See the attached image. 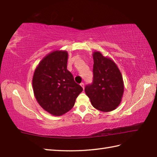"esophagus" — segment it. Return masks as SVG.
<instances>
[{
  "instance_id": "1",
  "label": "esophagus",
  "mask_w": 157,
  "mask_h": 157,
  "mask_svg": "<svg viewBox=\"0 0 157 157\" xmlns=\"http://www.w3.org/2000/svg\"><path fill=\"white\" fill-rule=\"evenodd\" d=\"M80 86H82L83 89H84V83H81V84H80Z\"/></svg>"
}]
</instances>
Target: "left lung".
<instances>
[{"instance_id":"8db88e82","label":"left lung","mask_w":157,"mask_h":157,"mask_svg":"<svg viewBox=\"0 0 157 157\" xmlns=\"http://www.w3.org/2000/svg\"><path fill=\"white\" fill-rule=\"evenodd\" d=\"M92 56L93 83L86 86L85 92L95 109L112 111L120 105L124 92L121 73L113 60L100 51H94Z\"/></svg>"}]
</instances>
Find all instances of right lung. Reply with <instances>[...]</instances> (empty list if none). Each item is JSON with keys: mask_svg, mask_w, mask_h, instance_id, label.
Instances as JSON below:
<instances>
[{"mask_svg": "<svg viewBox=\"0 0 157 157\" xmlns=\"http://www.w3.org/2000/svg\"><path fill=\"white\" fill-rule=\"evenodd\" d=\"M67 51H53L41 60L33 75L32 87L36 101L54 116L70 111L83 90L67 69Z\"/></svg>", "mask_w": 157, "mask_h": 157, "instance_id": "right-lung-1", "label": "right lung"}]
</instances>
